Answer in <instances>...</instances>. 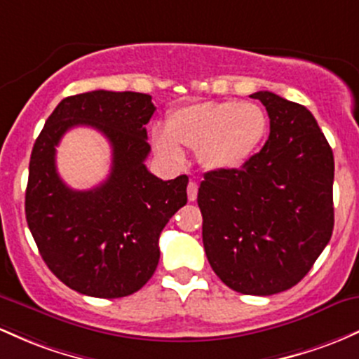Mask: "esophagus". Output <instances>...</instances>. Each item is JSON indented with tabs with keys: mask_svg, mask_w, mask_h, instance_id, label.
Segmentation results:
<instances>
[{
	"mask_svg": "<svg viewBox=\"0 0 359 359\" xmlns=\"http://www.w3.org/2000/svg\"><path fill=\"white\" fill-rule=\"evenodd\" d=\"M188 200L190 201H195L196 196H198V184L195 183V181H190L188 183Z\"/></svg>",
	"mask_w": 359,
	"mask_h": 359,
	"instance_id": "esophagus-1",
	"label": "esophagus"
}]
</instances>
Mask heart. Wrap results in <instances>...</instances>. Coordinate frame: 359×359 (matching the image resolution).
Listing matches in <instances>:
<instances>
[{
  "label": "heart",
  "instance_id": "heart-1",
  "mask_svg": "<svg viewBox=\"0 0 359 359\" xmlns=\"http://www.w3.org/2000/svg\"><path fill=\"white\" fill-rule=\"evenodd\" d=\"M268 134V115L261 104L239 100L198 102L176 108L166 128H156L152 144L168 163H183L181 146L198 149V159L212 171L244 166Z\"/></svg>",
  "mask_w": 359,
  "mask_h": 359
}]
</instances>
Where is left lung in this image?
I'll list each match as a JSON object with an SVG mask.
<instances>
[{
	"instance_id": "left-lung-1",
	"label": "left lung",
	"mask_w": 359,
	"mask_h": 359,
	"mask_svg": "<svg viewBox=\"0 0 359 359\" xmlns=\"http://www.w3.org/2000/svg\"><path fill=\"white\" fill-rule=\"evenodd\" d=\"M269 137L244 166L210 171L198 188L208 263L229 288L275 295L295 287L331 241L334 156L305 107L271 91Z\"/></svg>"
}]
</instances>
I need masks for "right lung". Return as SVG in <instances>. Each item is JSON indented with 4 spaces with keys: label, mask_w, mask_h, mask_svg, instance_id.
Masks as SVG:
<instances>
[{
    "label": "right lung",
    "mask_w": 359,
    "mask_h": 359,
    "mask_svg": "<svg viewBox=\"0 0 359 359\" xmlns=\"http://www.w3.org/2000/svg\"><path fill=\"white\" fill-rule=\"evenodd\" d=\"M149 95L96 90L67 96L35 140L25 193L27 224L40 256L64 285L98 299L135 293L154 275L159 236L187 205L188 176L163 181L147 171ZM88 125L112 146V171L93 191H72L55 168V147Z\"/></svg>",
    "instance_id": "add662e5"
}]
</instances>
